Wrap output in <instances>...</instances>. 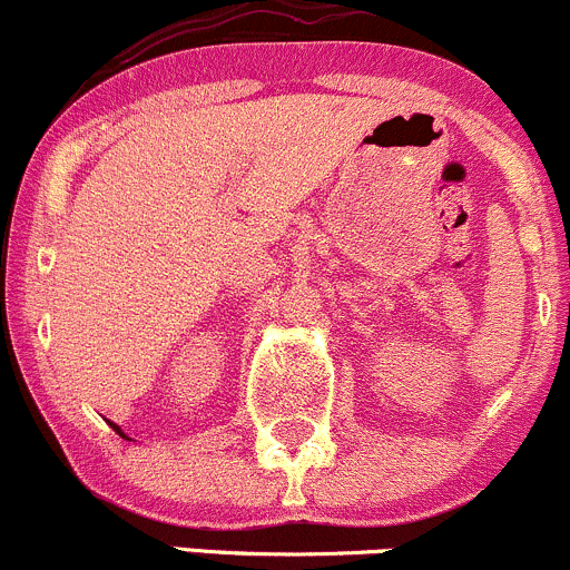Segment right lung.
<instances>
[{"instance_id": "1", "label": "right lung", "mask_w": 570, "mask_h": 570, "mask_svg": "<svg viewBox=\"0 0 570 570\" xmlns=\"http://www.w3.org/2000/svg\"><path fill=\"white\" fill-rule=\"evenodd\" d=\"M110 426H112V430H116V432H118V435H124V432H121V430H118V426H116V424H110Z\"/></svg>"}]
</instances>
